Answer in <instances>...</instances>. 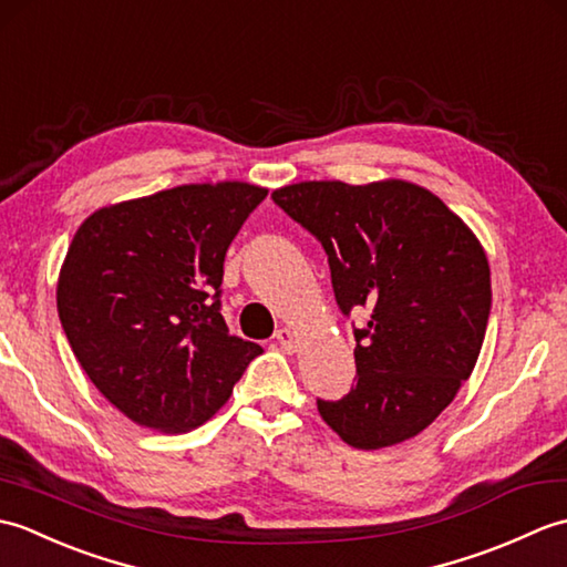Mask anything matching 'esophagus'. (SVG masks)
I'll list each match as a JSON object with an SVG mask.
<instances>
[{
    "label": "esophagus",
    "instance_id": "obj_1",
    "mask_svg": "<svg viewBox=\"0 0 567 567\" xmlns=\"http://www.w3.org/2000/svg\"><path fill=\"white\" fill-rule=\"evenodd\" d=\"M275 341L280 343V348H285L287 353H295L297 346H299L297 333H295L290 327H282L280 331H277V333H275Z\"/></svg>",
    "mask_w": 567,
    "mask_h": 567
}]
</instances>
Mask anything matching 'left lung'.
I'll return each instance as SVG.
<instances>
[{"label":"left lung","mask_w":567,"mask_h":567,"mask_svg":"<svg viewBox=\"0 0 567 567\" xmlns=\"http://www.w3.org/2000/svg\"><path fill=\"white\" fill-rule=\"evenodd\" d=\"M280 209L321 240L336 302L353 329L358 382L319 414L360 451L414 439L473 372L485 341L487 256L461 216L406 179L346 185L315 179L272 192Z\"/></svg>","instance_id":"obj_1"}]
</instances>
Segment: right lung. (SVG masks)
Segmentation results:
<instances>
[{"instance_id":"1","label":"right lung","mask_w":567,"mask_h":567,"mask_svg":"<svg viewBox=\"0 0 567 567\" xmlns=\"http://www.w3.org/2000/svg\"><path fill=\"white\" fill-rule=\"evenodd\" d=\"M268 189L179 185L82 221L58 317L82 370L138 426L185 433L226 404L262 353L221 317L226 250Z\"/></svg>"}]
</instances>
